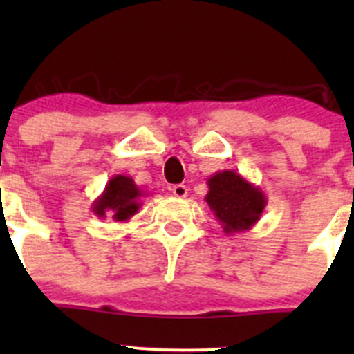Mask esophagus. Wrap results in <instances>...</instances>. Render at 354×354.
Masks as SVG:
<instances>
[{
  "mask_svg": "<svg viewBox=\"0 0 354 354\" xmlns=\"http://www.w3.org/2000/svg\"><path fill=\"white\" fill-rule=\"evenodd\" d=\"M171 190H173V195L176 198H185L188 195V188L185 185H174Z\"/></svg>",
  "mask_w": 354,
  "mask_h": 354,
  "instance_id": "1",
  "label": "esophagus"
}]
</instances>
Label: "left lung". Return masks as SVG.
<instances>
[{"label":"left lung","mask_w":354,"mask_h":354,"mask_svg":"<svg viewBox=\"0 0 354 354\" xmlns=\"http://www.w3.org/2000/svg\"><path fill=\"white\" fill-rule=\"evenodd\" d=\"M207 205L227 236L252 230L266 210L267 198L260 187L250 183L234 169L214 173L207 180Z\"/></svg>","instance_id":"obj_1"}]
</instances>
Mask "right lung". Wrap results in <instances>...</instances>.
<instances>
[{
    "label": "right lung",
    "mask_w": 354,
    "mask_h": 354,
    "mask_svg": "<svg viewBox=\"0 0 354 354\" xmlns=\"http://www.w3.org/2000/svg\"><path fill=\"white\" fill-rule=\"evenodd\" d=\"M142 197H145V192H142L130 176L116 174L108 181L104 192L94 200L92 212L99 219H106L109 214L116 223H127L142 207Z\"/></svg>",
    "instance_id": "right-lung-1"
}]
</instances>
